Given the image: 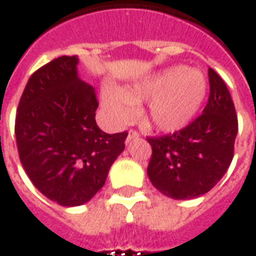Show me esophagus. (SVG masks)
Returning <instances> with one entry per match:
<instances>
[{"mask_svg": "<svg viewBox=\"0 0 256 256\" xmlns=\"http://www.w3.org/2000/svg\"><path fill=\"white\" fill-rule=\"evenodd\" d=\"M140 137V134L137 130H128V142L130 140H133V138H138Z\"/></svg>", "mask_w": 256, "mask_h": 256, "instance_id": "1", "label": "esophagus"}]
</instances>
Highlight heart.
I'll return each mask as SVG.
<instances>
[{
	"instance_id": "obj_1",
	"label": "heart",
	"mask_w": 256,
	"mask_h": 256,
	"mask_svg": "<svg viewBox=\"0 0 256 256\" xmlns=\"http://www.w3.org/2000/svg\"><path fill=\"white\" fill-rule=\"evenodd\" d=\"M208 83L202 72L173 66L124 90L105 88L102 105L118 124L130 120L136 102L146 101V116L155 128L178 132L194 119L206 96Z\"/></svg>"
}]
</instances>
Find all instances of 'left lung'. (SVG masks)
Masks as SVG:
<instances>
[{
    "instance_id": "left-lung-1",
    "label": "left lung",
    "mask_w": 256,
    "mask_h": 256,
    "mask_svg": "<svg viewBox=\"0 0 256 256\" xmlns=\"http://www.w3.org/2000/svg\"><path fill=\"white\" fill-rule=\"evenodd\" d=\"M209 98L202 114L170 134L146 137L152 155L146 168L152 186L173 200L208 192L228 172L238 132L233 100L223 78L209 68Z\"/></svg>"
}]
</instances>
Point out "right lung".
I'll use <instances>...</instances> for the list:
<instances>
[{
  "label": "right lung",
  "mask_w": 256,
  "mask_h": 256,
  "mask_svg": "<svg viewBox=\"0 0 256 256\" xmlns=\"http://www.w3.org/2000/svg\"><path fill=\"white\" fill-rule=\"evenodd\" d=\"M78 62L76 55H64L37 69L15 120L23 169L37 190L62 206L88 202L102 188L128 137L98 128L96 90L78 78Z\"/></svg>",
  "instance_id": "add662e5"
}]
</instances>
